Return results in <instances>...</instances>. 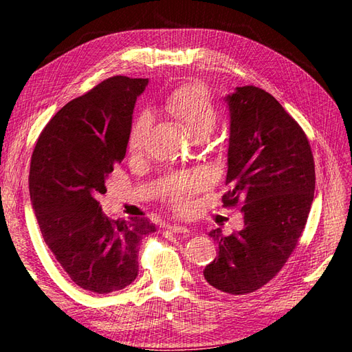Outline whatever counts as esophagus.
Wrapping results in <instances>:
<instances>
[{
  "label": "esophagus",
  "mask_w": 352,
  "mask_h": 352,
  "mask_svg": "<svg viewBox=\"0 0 352 352\" xmlns=\"http://www.w3.org/2000/svg\"><path fill=\"white\" fill-rule=\"evenodd\" d=\"M167 229H168L170 232H173V233H180V235H186V233L189 232L186 228L177 226V225H170V226H167Z\"/></svg>",
  "instance_id": "1"
}]
</instances>
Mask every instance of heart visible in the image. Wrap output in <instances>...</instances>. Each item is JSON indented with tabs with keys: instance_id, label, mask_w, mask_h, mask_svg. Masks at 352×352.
<instances>
[{
	"instance_id": "b5f03b06",
	"label": "heart",
	"mask_w": 352,
	"mask_h": 352,
	"mask_svg": "<svg viewBox=\"0 0 352 352\" xmlns=\"http://www.w3.org/2000/svg\"><path fill=\"white\" fill-rule=\"evenodd\" d=\"M164 109L175 116L186 129L195 135H208L217 123V107L210 97L208 89L201 83H189L168 95ZM151 126V116L142 111L135 117L127 136V146L133 155H140L145 150L148 129ZM210 184V177L202 170L170 173L164 179L163 192L167 202L180 214H185L194 204V198Z\"/></svg>"
}]
</instances>
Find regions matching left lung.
<instances>
[{
  "mask_svg": "<svg viewBox=\"0 0 352 352\" xmlns=\"http://www.w3.org/2000/svg\"><path fill=\"white\" fill-rule=\"evenodd\" d=\"M230 111L228 192L223 207H241L243 229L210 236L219 255L206 280L230 295L260 289L296 248L314 198L316 170L302 127L273 95L242 87L226 97Z\"/></svg>",
  "mask_w": 352,
  "mask_h": 352,
  "instance_id": "left-lung-1",
  "label": "left lung"
}]
</instances>
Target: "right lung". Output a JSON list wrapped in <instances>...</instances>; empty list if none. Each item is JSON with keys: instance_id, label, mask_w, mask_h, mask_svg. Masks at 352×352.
<instances>
[{"instance_id": "right-lung-1", "label": "right lung", "mask_w": 352, "mask_h": 352, "mask_svg": "<svg viewBox=\"0 0 352 352\" xmlns=\"http://www.w3.org/2000/svg\"><path fill=\"white\" fill-rule=\"evenodd\" d=\"M148 79L113 76L72 100L47 123L30 158L29 192L45 243L69 278L110 294L138 276L145 217L113 220L101 211L105 180L126 155L138 95Z\"/></svg>"}]
</instances>
